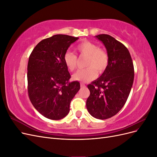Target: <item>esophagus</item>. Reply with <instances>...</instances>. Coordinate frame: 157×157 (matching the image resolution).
<instances>
[{"instance_id": "esophagus-1", "label": "esophagus", "mask_w": 157, "mask_h": 157, "mask_svg": "<svg viewBox=\"0 0 157 157\" xmlns=\"http://www.w3.org/2000/svg\"><path fill=\"white\" fill-rule=\"evenodd\" d=\"M80 87H85V84L84 83H82V82L80 83Z\"/></svg>"}]
</instances>
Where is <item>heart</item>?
<instances>
[{
    "label": "heart",
    "instance_id": "heart-1",
    "mask_svg": "<svg viewBox=\"0 0 157 157\" xmlns=\"http://www.w3.org/2000/svg\"><path fill=\"white\" fill-rule=\"evenodd\" d=\"M76 50L80 56L88 57L86 62L88 67L79 69L74 73L73 80L86 82L96 78L97 72L101 74L107 69L109 63V54L96 44L90 41H84L77 46ZM63 61L67 68L70 71H73L77 67V56L73 52H66L63 56Z\"/></svg>",
    "mask_w": 157,
    "mask_h": 157
}]
</instances>
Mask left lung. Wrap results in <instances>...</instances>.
Returning a JSON list of instances; mask_svg holds the SVG:
<instances>
[{
  "label": "left lung",
  "instance_id": "8db88e82",
  "mask_svg": "<svg viewBox=\"0 0 157 157\" xmlns=\"http://www.w3.org/2000/svg\"><path fill=\"white\" fill-rule=\"evenodd\" d=\"M96 37L105 45L109 63L101 77L88 85L90 94L86 108L93 117L104 120L115 115L124 105L134 82V69L124 44L109 35Z\"/></svg>",
  "mask_w": 157,
  "mask_h": 157
}]
</instances>
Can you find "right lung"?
<instances>
[{"label":"right lung","mask_w":157,"mask_h":157,"mask_svg":"<svg viewBox=\"0 0 157 157\" xmlns=\"http://www.w3.org/2000/svg\"><path fill=\"white\" fill-rule=\"evenodd\" d=\"M78 37L56 35L41 40L33 50L27 65V91L33 105L42 115L59 120L67 115L70 103L80 89L69 82L63 56Z\"/></svg>","instance_id":"obj_1"}]
</instances>
